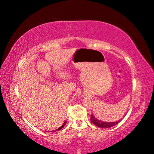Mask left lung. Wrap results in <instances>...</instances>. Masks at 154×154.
I'll use <instances>...</instances> for the list:
<instances>
[{
    "instance_id": "left-lung-1",
    "label": "left lung",
    "mask_w": 154,
    "mask_h": 154,
    "mask_svg": "<svg viewBox=\"0 0 154 154\" xmlns=\"http://www.w3.org/2000/svg\"><path fill=\"white\" fill-rule=\"evenodd\" d=\"M91 122L94 124V125L98 127L102 128H109L112 127L116 125L117 124H119L120 121L122 120V119L120 120L114 121V122H112H112H104V121L99 120V119H98V118L96 117L95 116H94L93 114L91 115Z\"/></svg>"
}]
</instances>
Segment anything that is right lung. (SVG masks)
Segmentation results:
<instances>
[{"mask_svg":"<svg viewBox=\"0 0 154 154\" xmlns=\"http://www.w3.org/2000/svg\"><path fill=\"white\" fill-rule=\"evenodd\" d=\"M66 123H67V121L65 120V122H63V124H62V125H61L60 127H59L58 128H57V129L54 130H51V131H50V132H56V131H58V130H60L61 128H63L64 127V126L65 125V124H66Z\"/></svg>","mask_w":154,"mask_h":154,"instance_id":"add662e5","label":"right lung"}]
</instances>
